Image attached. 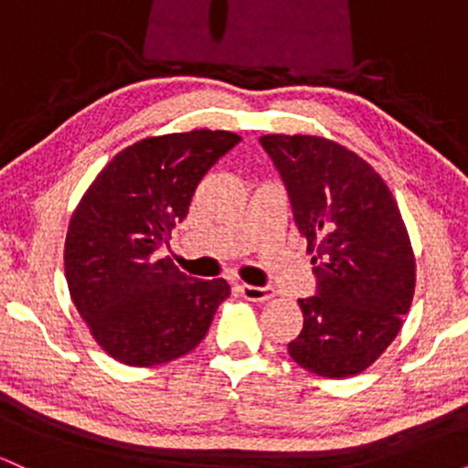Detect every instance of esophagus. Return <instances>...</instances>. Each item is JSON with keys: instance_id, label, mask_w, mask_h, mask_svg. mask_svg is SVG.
Masks as SVG:
<instances>
[{"instance_id": "34e87169", "label": "esophagus", "mask_w": 468, "mask_h": 468, "mask_svg": "<svg viewBox=\"0 0 468 468\" xmlns=\"http://www.w3.org/2000/svg\"><path fill=\"white\" fill-rule=\"evenodd\" d=\"M239 292L244 294L249 302H260L264 303L268 299H272V294H275V290L268 288V286H249V283H241L239 286Z\"/></svg>"}]
</instances>
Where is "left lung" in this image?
<instances>
[{
	"mask_svg": "<svg viewBox=\"0 0 468 468\" xmlns=\"http://www.w3.org/2000/svg\"><path fill=\"white\" fill-rule=\"evenodd\" d=\"M260 143L314 250V297L299 299L303 330L288 354L327 378L363 372L399 335L416 286L399 204L372 166L341 144L282 133Z\"/></svg>",
	"mask_w": 468,
	"mask_h": 468,
	"instance_id": "1",
	"label": "left lung"
}]
</instances>
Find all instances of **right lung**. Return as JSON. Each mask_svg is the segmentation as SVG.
<instances>
[{"label":"right lung","instance_id":"1","mask_svg":"<svg viewBox=\"0 0 468 468\" xmlns=\"http://www.w3.org/2000/svg\"><path fill=\"white\" fill-rule=\"evenodd\" d=\"M239 141L211 130L144 138L80 197L63 252L69 297L116 361L149 367L191 352L230 294L224 279H193L160 250L202 176Z\"/></svg>","mask_w":468,"mask_h":468}]
</instances>
